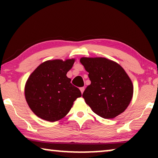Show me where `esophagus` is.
Returning <instances> with one entry per match:
<instances>
[{
	"label": "esophagus",
	"instance_id": "obj_1",
	"mask_svg": "<svg viewBox=\"0 0 158 158\" xmlns=\"http://www.w3.org/2000/svg\"><path fill=\"white\" fill-rule=\"evenodd\" d=\"M80 90H81V93H82V94H83V91H84V90H85V87H81V88H80Z\"/></svg>",
	"mask_w": 158,
	"mask_h": 158
}]
</instances>
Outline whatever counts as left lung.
I'll return each mask as SVG.
<instances>
[{
  "label": "left lung",
  "mask_w": 158,
  "mask_h": 158,
  "mask_svg": "<svg viewBox=\"0 0 158 158\" xmlns=\"http://www.w3.org/2000/svg\"><path fill=\"white\" fill-rule=\"evenodd\" d=\"M91 83L83 94L85 103L101 117L113 118L123 113L133 96V85L125 70L104 57H82Z\"/></svg>",
  "instance_id": "left-lung-1"
}]
</instances>
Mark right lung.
<instances>
[{
    "mask_svg": "<svg viewBox=\"0 0 158 158\" xmlns=\"http://www.w3.org/2000/svg\"><path fill=\"white\" fill-rule=\"evenodd\" d=\"M74 62L75 59L48 60L30 75L25 85V98L40 118L52 122L61 119L82 96L66 75Z\"/></svg>",
    "mask_w": 158,
    "mask_h": 158,
    "instance_id": "add662e5",
    "label": "right lung"
}]
</instances>
